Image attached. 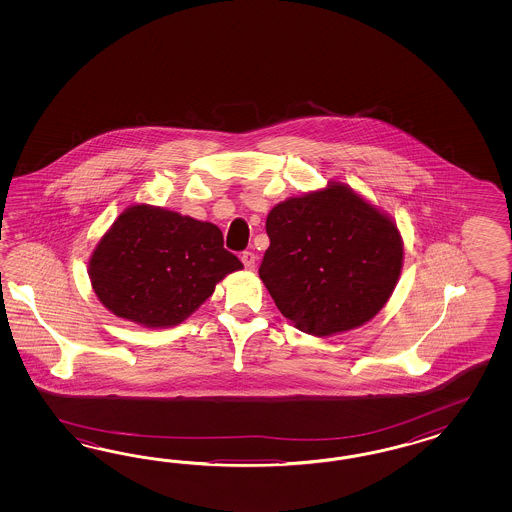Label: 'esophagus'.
<instances>
[{"instance_id":"esophagus-1","label":"esophagus","mask_w":512,"mask_h":512,"mask_svg":"<svg viewBox=\"0 0 512 512\" xmlns=\"http://www.w3.org/2000/svg\"><path fill=\"white\" fill-rule=\"evenodd\" d=\"M240 259H242V263H244V266H246L248 270H255V264H257V255H255L253 251H244V253L240 255Z\"/></svg>"}]
</instances>
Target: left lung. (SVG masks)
<instances>
[{
	"mask_svg": "<svg viewBox=\"0 0 512 512\" xmlns=\"http://www.w3.org/2000/svg\"><path fill=\"white\" fill-rule=\"evenodd\" d=\"M266 234L259 276L283 317L313 336L368 323L402 272L392 219L343 184L279 202Z\"/></svg>",
	"mask_w": 512,
	"mask_h": 512,
	"instance_id": "left-lung-1",
	"label": "left lung"
}]
</instances>
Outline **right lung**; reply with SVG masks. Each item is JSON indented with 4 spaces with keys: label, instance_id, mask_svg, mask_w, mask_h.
I'll return each instance as SVG.
<instances>
[{
    "label": "right lung",
    "instance_id": "right-lung-1",
    "mask_svg": "<svg viewBox=\"0 0 512 512\" xmlns=\"http://www.w3.org/2000/svg\"><path fill=\"white\" fill-rule=\"evenodd\" d=\"M242 263L214 223L139 204L127 208L90 259L97 298L148 328L180 325Z\"/></svg>",
    "mask_w": 512,
    "mask_h": 512
}]
</instances>
